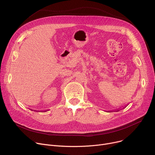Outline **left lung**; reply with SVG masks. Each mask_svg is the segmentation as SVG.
Returning <instances> with one entry per match:
<instances>
[{
	"instance_id": "obj_1",
	"label": "left lung",
	"mask_w": 155,
	"mask_h": 155,
	"mask_svg": "<svg viewBox=\"0 0 155 155\" xmlns=\"http://www.w3.org/2000/svg\"><path fill=\"white\" fill-rule=\"evenodd\" d=\"M115 111H116V112H118V111H119V110H118H118H115ZM110 112V111H108V112Z\"/></svg>"
}]
</instances>
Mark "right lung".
I'll list each match as a JSON object with an SVG mask.
<instances>
[{
  "label": "right lung",
  "instance_id": "obj_1",
  "mask_svg": "<svg viewBox=\"0 0 155 155\" xmlns=\"http://www.w3.org/2000/svg\"><path fill=\"white\" fill-rule=\"evenodd\" d=\"M47 111H48V110H46V111H45V112H47Z\"/></svg>",
  "mask_w": 155,
  "mask_h": 155
}]
</instances>
